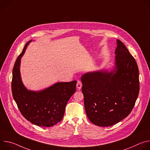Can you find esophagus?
<instances>
[{
    "mask_svg": "<svg viewBox=\"0 0 150 150\" xmlns=\"http://www.w3.org/2000/svg\"><path fill=\"white\" fill-rule=\"evenodd\" d=\"M82 86V82H81L80 81H77V83H76V88H77V89H78V90H79L81 88Z\"/></svg>",
    "mask_w": 150,
    "mask_h": 150,
    "instance_id": "esophagus-1",
    "label": "esophagus"
}]
</instances>
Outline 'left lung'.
<instances>
[{
  "label": "left lung",
  "instance_id": "1",
  "mask_svg": "<svg viewBox=\"0 0 150 150\" xmlns=\"http://www.w3.org/2000/svg\"><path fill=\"white\" fill-rule=\"evenodd\" d=\"M116 41L114 69L81 76L85 112L88 119L99 126H112L127 117L139 94L137 62L123 42Z\"/></svg>",
  "mask_w": 150,
  "mask_h": 150
}]
</instances>
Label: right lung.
Listing matches in <instances>:
<instances>
[{
    "label": "right lung",
    "mask_w": 150,
    "mask_h": 150,
    "mask_svg": "<svg viewBox=\"0 0 150 150\" xmlns=\"http://www.w3.org/2000/svg\"><path fill=\"white\" fill-rule=\"evenodd\" d=\"M32 40L29 41L14 64L12 93L21 114L32 123L43 127L56 125L62 119L66 105L76 91V81L57 82L43 90H28L20 74L21 59Z\"/></svg>",
    "instance_id": "obj_1"
}]
</instances>
